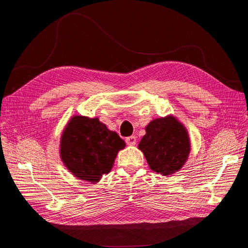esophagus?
Wrapping results in <instances>:
<instances>
[{"mask_svg": "<svg viewBox=\"0 0 248 248\" xmlns=\"http://www.w3.org/2000/svg\"><path fill=\"white\" fill-rule=\"evenodd\" d=\"M126 144L129 145V146H134L137 144V138L134 136H131V137H128L126 138Z\"/></svg>", "mask_w": 248, "mask_h": 248, "instance_id": "obj_1", "label": "esophagus"}]
</instances>
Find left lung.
I'll use <instances>...</instances> for the list:
<instances>
[{
	"mask_svg": "<svg viewBox=\"0 0 248 248\" xmlns=\"http://www.w3.org/2000/svg\"><path fill=\"white\" fill-rule=\"evenodd\" d=\"M139 149L153 171L163 176L172 175L188 158V132L175 117L155 119L146 127V134L140 141Z\"/></svg>",
	"mask_w": 248,
	"mask_h": 248,
	"instance_id": "left-lung-1",
	"label": "left lung"
}]
</instances>
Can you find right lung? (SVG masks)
<instances>
[{
    "instance_id": "obj_1",
    "label": "right lung",
    "mask_w": 248,
    "mask_h": 248,
    "mask_svg": "<svg viewBox=\"0 0 248 248\" xmlns=\"http://www.w3.org/2000/svg\"><path fill=\"white\" fill-rule=\"evenodd\" d=\"M125 141L98 118L74 116L61 138L60 155L65 167L79 180L97 183L110 171Z\"/></svg>"
}]
</instances>
